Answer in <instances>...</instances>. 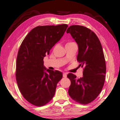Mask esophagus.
Here are the masks:
<instances>
[{
  "mask_svg": "<svg viewBox=\"0 0 120 120\" xmlns=\"http://www.w3.org/2000/svg\"><path fill=\"white\" fill-rule=\"evenodd\" d=\"M63 77H64V78L67 77V74H66V73H63Z\"/></svg>",
  "mask_w": 120,
  "mask_h": 120,
  "instance_id": "obj_1",
  "label": "esophagus"
}]
</instances>
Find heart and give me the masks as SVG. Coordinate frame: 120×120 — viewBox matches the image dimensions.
Here are the masks:
<instances>
[{
    "mask_svg": "<svg viewBox=\"0 0 120 120\" xmlns=\"http://www.w3.org/2000/svg\"><path fill=\"white\" fill-rule=\"evenodd\" d=\"M73 43H75L74 42H69L67 43L66 45H69V44H73Z\"/></svg>",
    "mask_w": 120,
    "mask_h": 120,
    "instance_id": "b5f03b06",
    "label": "heart"
}]
</instances>
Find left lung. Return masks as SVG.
Wrapping results in <instances>:
<instances>
[{
    "mask_svg": "<svg viewBox=\"0 0 120 120\" xmlns=\"http://www.w3.org/2000/svg\"><path fill=\"white\" fill-rule=\"evenodd\" d=\"M66 32L78 44L77 60L83 67L82 77L67 75L71 81L68 94L75 102L87 105L97 98L105 83L106 64L102 45L96 34L84 26L73 25Z\"/></svg>",
    "mask_w": 120,
    "mask_h": 120,
    "instance_id": "1",
    "label": "left lung"
}]
</instances>
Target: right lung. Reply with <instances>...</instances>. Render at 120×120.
Masks as SVG:
<instances>
[{"mask_svg":"<svg viewBox=\"0 0 120 120\" xmlns=\"http://www.w3.org/2000/svg\"><path fill=\"white\" fill-rule=\"evenodd\" d=\"M68 25L38 26L22 41L18 52L15 77L22 95L29 103L41 107L50 101L63 74L58 71H44L46 54L64 35Z\"/></svg>","mask_w":120,"mask_h":120,"instance_id":"obj_1","label":"right lung"}]
</instances>
